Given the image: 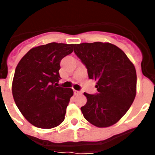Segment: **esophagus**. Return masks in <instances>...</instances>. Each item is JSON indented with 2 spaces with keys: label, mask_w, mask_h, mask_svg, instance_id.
Returning a JSON list of instances; mask_svg holds the SVG:
<instances>
[{
  "label": "esophagus",
  "mask_w": 155,
  "mask_h": 155,
  "mask_svg": "<svg viewBox=\"0 0 155 155\" xmlns=\"http://www.w3.org/2000/svg\"><path fill=\"white\" fill-rule=\"evenodd\" d=\"M74 94H81V91H77V90H74Z\"/></svg>",
  "instance_id": "34e87169"
}]
</instances>
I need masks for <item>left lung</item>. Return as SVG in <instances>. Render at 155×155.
I'll return each mask as SVG.
<instances>
[{"mask_svg":"<svg viewBox=\"0 0 155 155\" xmlns=\"http://www.w3.org/2000/svg\"><path fill=\"white\" fill-rule=\"evenodd\" d=\"M74 52L97 81L98 92L84 94L87 103L81 108L90 124L108 127L119 121L132 105L137 89L134 65L124 51L109 42L74 44Z\"/></svg>","mask_w":155,"mask_h":155,"instance_id":"8db88e82","label":"left lung"}]
</instances>
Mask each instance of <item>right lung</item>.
<instances>
[{"label":"right lung","instance_id":"add662e5","mask_svg":"<svg viewBox=\"0 0 155 155\" xmlns=\"http://www.w3.org/2000/svg\"><path fill=\"white\" fill-rule=\"evenodd\" d=\"M74 44L50 42L32 48L16 67L12 94L17 107L39 128L57 127L65 118L73 90L58 86L61 60L73 52Z\"/></svg>","mask_w":155,"mask_h":155}]
</instances>
